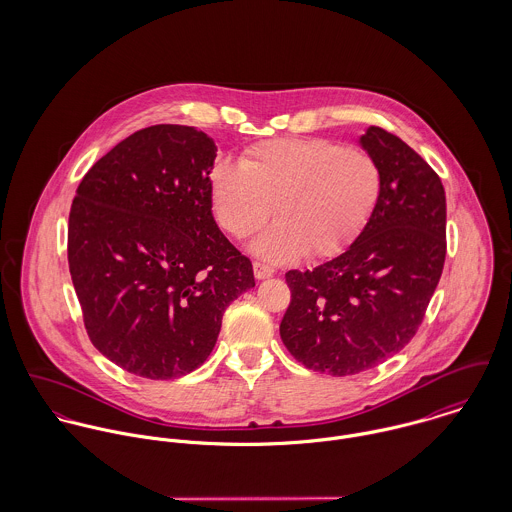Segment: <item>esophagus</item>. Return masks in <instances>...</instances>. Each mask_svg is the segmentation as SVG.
I'll list each match as a JSON object with an SVG mask.
<instances>
[{
    "mask_svg": "<svg viewBox=\"0 0 512 512\" xmlns=\"http://www.w3.org/2000/svg\"><path fill=\"white\" fill-rule=\"evenodd\" d=\"M254 268V276L256 280H266V278H272L274 276V268L268 266V264H262V262H254L252 264Z\"/></svg>",
    "mask_w": 512,
    "mask_h": 512,
    "instance_id": "34e87169",
    "label": "esophagus"
}]
</instances>
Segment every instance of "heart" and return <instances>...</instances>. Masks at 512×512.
Returning a JSON list of instances; mask_svg holds the SVG:
<instances>
[{
  "instance_id": "obj_1",
  "label": "heart",
  "mask_w": 512,
  "mask_h": 512,
  "mask_svg": "<svg viewBox=\"0 0 512 512\" xmlns=\"http://www.w3.org/2000/svg\"><path fill=\"white\" fill-rule=\"evenodd\" d=\"M209 187L215 219L238 240L254 234L274 205L278 220L252 242L260 258H331L347 250L372 219L382 171L361 147L288 138L248 149L240 163L222 159Z\"/></svg>"
}]
</instances>
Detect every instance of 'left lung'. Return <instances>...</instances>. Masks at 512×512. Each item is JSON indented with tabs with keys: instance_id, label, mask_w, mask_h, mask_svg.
Here are the masks:
<instances>
[{
	"instance_id": "8db88e82",
	"label": "left lung",
	"mask_w": 512,
	"mask_h": 512,
	"mask_svg": "<svg viewBox=\"0 0 512 512\" xmlns=\"http://www.w3.org/2000/svg\"><path fill=\"white\" fill-rule=\"evenodd\" d=\"M359 144L382 171L363 234L337 258L290 270L280 335L293 359L333 376L382 365L416 335L445 262V191L398 136L370 126Z\"/></svg>"
}]
</instances>
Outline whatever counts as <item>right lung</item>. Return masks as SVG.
I'll use <instances>...</instances> for the list:
<instances>
[{
	"label": "right lung",
	"instance_id": "right-lung-1",
	"mask_svg": "<svg viewBox=\"0 0 512 512\" xmlns=\"http://www.w3.org/2000/svg\"><path fill=\"white\" fill-rule=\"evenodd\" d=\"M213 138L149 126L82 177L69 268L92 345L151 378L183 376L215 349L224 309L254 288L252 262L213 217Z\"/></svg>",
	"mask_w": 512,
	"mask_h": 512
}]
</instances>
